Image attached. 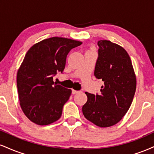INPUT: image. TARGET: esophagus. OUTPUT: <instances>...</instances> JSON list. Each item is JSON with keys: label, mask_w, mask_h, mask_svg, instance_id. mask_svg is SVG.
I'll return each instance as SVG.
<instances>
[{"label": "esophagus", "mask_w": 154, "mask_h": 154, "mask_svg": "<svg viewBox=\"0 0 154 154\" xmlns=\"http://www.w3.org/2000/svg\"><path fill=\"white\" fill-rule=\"evenodd\" d=\"M80 91H75V90H72V94H77V93H79Z\"/></svg>", "instance_id": "34e87169"}]
</instances>
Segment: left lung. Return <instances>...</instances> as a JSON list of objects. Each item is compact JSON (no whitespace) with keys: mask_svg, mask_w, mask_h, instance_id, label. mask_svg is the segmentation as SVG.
<instances>
[{"mask_svg":"<svg viewBox=\"0 0 154 154\" xmlns=\"http://www.w3.org/2000/svg\"><path fill=\"white\" fill-rule=\"evenodd\" d=\"M98 57L94 75L104 82L100 94L86 92L83 115L100 128L116 125L128 112L136 90V77L126 51L109 40L98 42Z\"/></svg>","mask_w":154,"mask_h":154,"instance_id":"left-lung-1","label":"left lung"}]
</instances>
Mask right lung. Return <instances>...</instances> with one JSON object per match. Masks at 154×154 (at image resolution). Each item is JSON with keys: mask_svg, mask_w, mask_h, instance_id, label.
Instances as JSON below:
<instances>
[{"mask_svg": "<svg viewBox=\"0 0 154 154\" xmlns=\"http://www.w3.org/2000/svg\"><path fill=\"white\" fill-rule=\"evenodd\" d=\"M82 44L72 39L54 37L32 45L17 75L19 99L23 112L31 122L48 125L57 121L72 91L54 82L62 73L69 51Z\"/></svg>", "mask_w": 154, "mask_h": 154, "instance_id": "1", "label": "right lung"}]
</instances>
